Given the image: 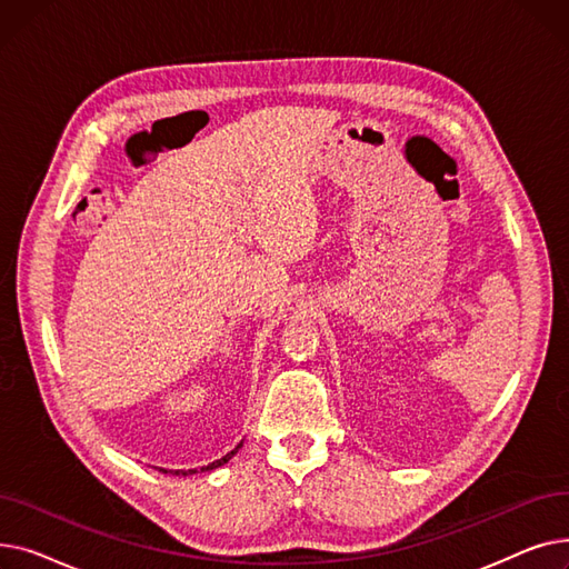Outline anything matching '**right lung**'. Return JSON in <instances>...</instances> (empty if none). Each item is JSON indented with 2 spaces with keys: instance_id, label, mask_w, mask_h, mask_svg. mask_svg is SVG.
I'll return each mask as SVG.
<instances>
[{
  "instance_id": "1",
  "label": "right lung",
  "mask_w": 569,
  "mask_h": 569,
  "mask_svg": "<svg viewBox=\"0 0 569 569\" xmlns=\"http://www.w3.org/2000/svg\"><path fill=\"white\" fill-rule=\"evenodd\" d=\"M239 447H242V442H239L232 452H228L223 459H219V461H214V463H209V466H204V468H200V470H214V468H219V466H223V463H228L234 455H237V450ZM189 472H196V470H174V475H189Z\"/></svg>"
}]
</instances>
